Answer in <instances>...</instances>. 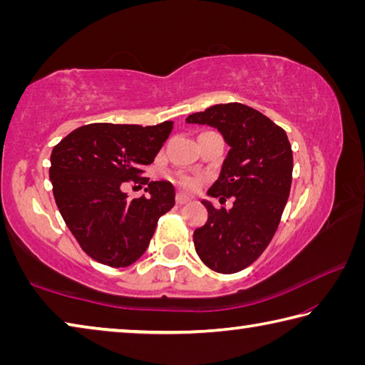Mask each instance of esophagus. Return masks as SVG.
Listing matches in <instances>:
<instances>
[{
    "label": "esophagus",
    "instance_id": "obj_1",
    "mask_svg": "<svg viewBox=\"0 0 365 365\" xmlns=\"http://www.w3.org/2000/svg\"><path fill=\"white\" fill-rule=\"evenodd\" d=\"M190 201V197L188 196H185V195H177V205L178 206H183V205H187V202Z\"/></svg>",
    "mask_w": 365,
    "mask_h": 365
}]
</instances>
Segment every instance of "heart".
Returning <instances> with one entry per match:
<instances>
[{"label":"heart","mask_w":365,"mask_h":365,"mask_svg":"<svg viewBox=\"0 0 365 365\" xmlns=\"http://www.w3.org/2000/svg\"><path fill=\"white\" fill-rule=\"evenodd\" d=\"M170 178L177 185H180V187L185 188V190H193L196 187V180L193 177H188V175H183V174H172Z\"/></svg>","instance_id":"b5f03b06"}]
</instances>
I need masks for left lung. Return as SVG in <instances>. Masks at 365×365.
<instances>
[{"instance_id":"1","label":"left lung","mask_w":365,"mask_h":365,"mask_svg":"<svg viewBox=\"0 0 365 365\" xmlns=\"http://www.w3.org/2000/svg\"><path fill=\"white\" fill-rule=\"evenodd\" d=\"M207 123L230 146L220 175L207 195L220 205L207 207V222L193 233L195 250L209 269L235 274L248 267L267 248L280 224L293 177V151L287 132L267 115L242 103L215 104L187 117Z\"/></svg>"}]
</instances>
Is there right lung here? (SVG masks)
Instances as JSON below:
<instances>
[{
  "label": "right lung",
  "instance_id": "1",
  "mask_svg": "<svg viewBox=\"0 0 365 365\" xmlns=\"http://www.w3.org/2000/svg\"><path fill=\"white\" fill-rule=\"evenodd\" d=\"M174 128L88 123L53 148L49 178L61 215L86 255L109 267L143 256L160 215L175 205L169 182H150V165ZM125 181L148 183V195L128 200Z\"/></svg>",
  "mask_w": 365,
  "mask_h": 365
}]
</instances>
